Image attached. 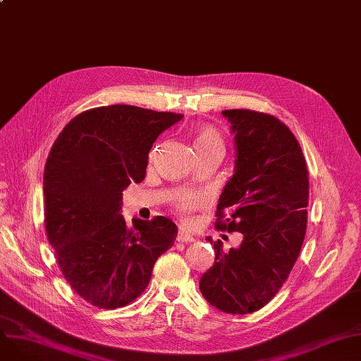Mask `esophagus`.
I'll list each match as a JSON object with an SVG mask.
<instances>
[{"instance_id":"34e87169","label":"esophagus","mask_w":361,"mask_h":361,"mask_svg":"<svg viewBox=\"0 0 361 361\" xmlns=\"http://www.w3.org/2000/svg\"><path fill=\"white\" fill-rule=\"evenodd\" d=\"M177 241H181V243H192L195 241V237L192 234H187L184 231H180L178 235H177Z\"/></svg>"}]
</instances>
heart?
Listing matches in <instances>:
<instances>
[{"label": "heart", "instance_id": "heart-1", "mask_svg": "<svg viewBox=\"0 0 361 361\" xmlns=\"http://www.w3.org/2000/svg\"><path fill=\"white\" fill-rule=\"evenodd\" d=\"M212 145H221V137L218 133L212 127H203L199 130L196 140H195V149L196 147H204V146H212ZM222 146V145H221ZM202 204V199L197 196H187L180 199L178 207L181 211H190L195 207Z\"/></svg>", "mask_w": 361, "mask_h": 361}]
</instances>
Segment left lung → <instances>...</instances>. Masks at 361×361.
<instances>
[{
    "label": "left lung",
    "mask_w": 361,
    "mask_h": 361,
    "mask_svg": "<svg viewBox=\"0 0 361 361\" xmlns=\"http://www.w3.org/2000/svg\"><path fill=\"white\" fill-rule=\"evenodd\" d=\"M234 135V174L216 206V226L238 231V247L214 243L215 263L199 288L204 300L231 314L253 313L287 281L307 228L309 173L290 128L269 114L226 109ZM226 209L232 214L224 218ZM207 241L212 243L211 238Z\"/></svg>",
    "instance_id": "8db88e82"
}]
</instances>
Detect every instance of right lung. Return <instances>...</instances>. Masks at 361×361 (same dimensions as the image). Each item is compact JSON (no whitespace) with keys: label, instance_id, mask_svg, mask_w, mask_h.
Returning a JSON list of instances; mask_svg holds the SVG:
<instances>
[{"label":"right lung","instance_id":"1","mask_svg":"<svg viewBox=\"0 0 361 361\" xmlns=\"http://www.w3.org/2000/svg\"><path fill=\"white\" fill-rule=\"evenodd\" d=\"M181 114L133 105L93 108L56 137L44 171L45 230L70 287L90 305L117 309L147 287L158 257L174 244L165 218L121 215L123 192L146 176L149 152Z\"/></svg>","mask_w":361,"mask_h":361}]
</instances>
